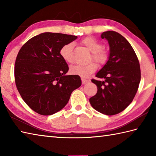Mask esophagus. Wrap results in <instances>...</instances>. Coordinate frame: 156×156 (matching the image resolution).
Instances as JSON below:
<instances>
[{"mask_svg":"<svg viewBox=\"0 0 156 156\" xmlns=\"http://www.w3.org/2000/svg\"><path fill=\"white\" fill-rule=\"evenodd\" d=\"M82 84H87V82H88V80H87V79L82 78Z\"/></svg>","mask_w":156,"mask_h":156,"instance_id":"esophagus-1","label":"esophagus"}]
</instances>
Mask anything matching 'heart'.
<instances>
[{
  "label": "heart",
  "mask_w": 156,
  "mask_h": 156,
  "mask_svg": "<svg viewBox=\"0 0 156 156\" xmlns=\"http://www.w3.org/2000/svg\"><path fill=\"white\" fill-rule=\"evenodd\" d=\"M83 44L90 52H92V59L97 62L98 64L105 65L108 60L109 55L108 52L105 50L102 45L97 39L88 37L82 40ZM59 55L64 60L70 64L73 62V44L68 43L64 45L59 50ZM98 68L95 62H91L87 65H76L72 66L69 69L70 73L74 75H79L82 77H87L94 73Z\"/></svg>",
  "instance_id": "1"
}]
</instances>
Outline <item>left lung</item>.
Returning <instances> with one entry per match:
<instances>
[{"label":"left lung","instance_id":"obj_1","mask_svg":"<svg viewBox=\"0 0 156 156\" xmlns=\"http://www.w3.org/2000/svg\"><path fill=\"white\" fill-rule=\"evenodd\" d=\"M101 38L108 40L110 54L107 64L96 75L105 80H91L98 90L89 101L97 111L114 115L133 101L141 80L140 65L131 44L119 33L103 32Z\"/></svg>","mask_w":156,"mask_h":156}]
</instances>
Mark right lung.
I'll return each instance as SVG.
<instances>
[{"label": "right lung", "instance_id": "obj_1", "mask_svg": "<svg viewBox=\"0 0 156 156\" xmlns=\"http://www.w3.org/2000/svg\"><path fill=\"white\" fill-rule=\"evenodd\" d=\"M77 36L43 33L20 49L15 64L16 88L33 111L51 115L64 108L73 90L82 84L78 75H66L69 68L60 55L63 45Z\"/></svg>", "mask_w": 156, "mask_h": 156}]
</instances>
